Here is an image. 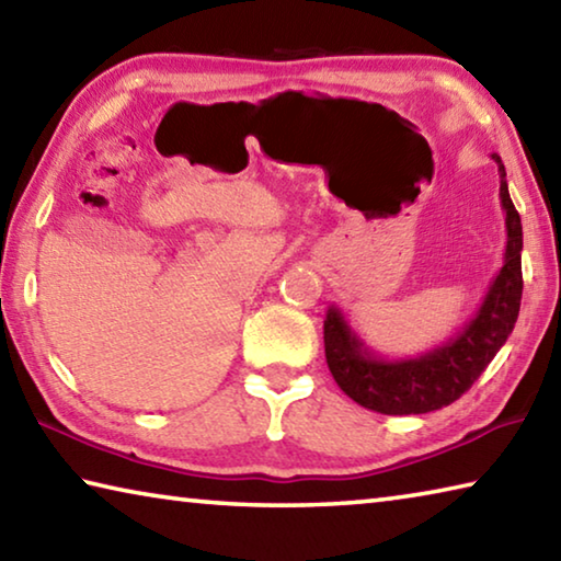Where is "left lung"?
I'll use <instances>...</instances> for the list:
<instances>
[{
	"instance_id": "left-lung-1",
	"label": "left lung",
	"mask_w": 561,
	"mask_h": 561,
	"mask_svg": "<svg viewBox=\"0 0 561 561\" xmlns=\"http://www.w3.org/2000/svg\"><path fill=\"white\" fill-rule=\"evenodd\" d=\"M500 203L505 210L507 244L497 277L474 317L443 346L411 358H383L364 344L339 307L324 319L327 364L341 391L368 411L417 415L438 411L468 391L515 329L522 301V222L512 205L507 173L497 153Z\"/></svg>"
}]
</instances>
